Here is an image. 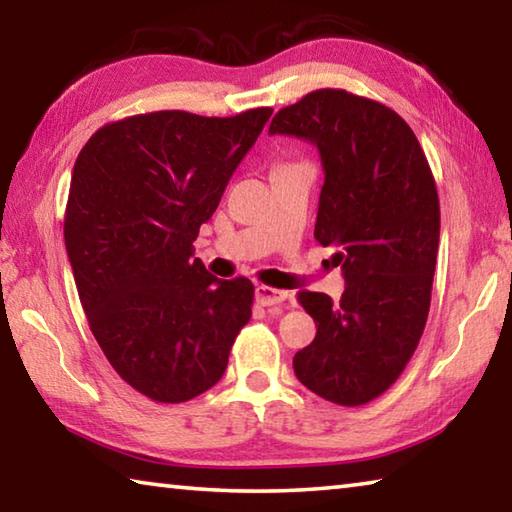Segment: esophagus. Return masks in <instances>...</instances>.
Wrapping results in <instances>:
<instances>
[{"instance_id": "esophagus-1", "label": "esophagus", "mask_w": 512, "mask_h": 512, "mask_svg": "<svg viewBox=\"0 0 512 512\" xmlns=\"http://www.w3.org/2000/svg\"><path fill=\"white\" fill-rule=\"evenodd\" d=\"M289 298H291L289 291H280V289L266 287V284H259V287L255 289V300H257L262 307L284 305V302H289Z\"/></svg>"}]
</instances>
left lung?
Segmentation results:
<instances>
[{"instance_id": "left-lung-1", "label": "left lung", "mask_w": 512, "mask_h": 512, "mask_svg": "<svg viewBox=\"0 0 512 512\" xmlns=\"http://www.w3.org/2000/svg\"><path fill=\"white\" fill-rule=\"evenodd\" d=\"M320 153L314 237L334 246L345 291H300L316 339L293 357L300 384L334 404L359 406L395 384L418 348L431 305L440 203L411 126L384 103L345 90L309 92L268 128Z\"/></svg>"}]
</instances>
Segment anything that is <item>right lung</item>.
<instances>
[{"label": "right lung", "mask_w": 512, "mask_h": 512, "mask_svg": "<svg viewBox=\"0 0 512 512\" xmlns=\"http://www.w3.org/2000/svg\"><path fill=\"white\" fill-rule=\"evenodd\" d=\"M271 115H135L76 158L65 248L81 305L110 366L155 402L212 388L253 314V282L216 280L194 241Z\"/></svg>", "instance_id": "1"}]
</instances>
